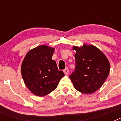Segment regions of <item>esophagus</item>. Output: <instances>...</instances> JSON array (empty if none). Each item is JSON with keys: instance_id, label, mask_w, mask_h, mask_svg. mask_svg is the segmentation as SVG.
<instances>
[{"instance_id": "obj_1", "label": "esophagus", "mask_w": 121, "mask_h": 121, "mask_svg": "<svg viewBox=\"0 0 121 121\" xmlns=\"http://www.w3.org/2000/svg\"><path fill=\"white\" fill-rule=\"evenodd\" d=\"M64 72L65 74H68V73H69V69L68 68H66L65 70H64Z\"/></svg>"}]
</instances>
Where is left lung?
Returning a JSON list of instances; mask_svg holds the SVG:
<instances>
[{
  "label": "left lung",
  "instance_id": "left-lung-1",
  "mask_svg": "<svg viewBox=\"0 0 121 121\" xmlns=\"http://www.w3.org/2000/svg\"><path fill=\"white\" fill-rule=\"evenodd\" d=\"M73 50L75 70L69 77L76 90L82 93H93L101 87L108 76V60L94 45L73 47Z\"/></svg>",
  "mask_w": 121,
  "mask_h": 121
}]
</instances>
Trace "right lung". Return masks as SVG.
Wrapping results in <instances>:
<instances>
[{"label": "right lung", "instance_id": "obj_1", "mask_svg": "<svg viewBox=\"0 0 121 121\" xmlns=\"http://www.w3.org/2000/svg\"><path fill=\"white\" fill-rule=\"evenodd\" d=\"M54 51L53 48L39 46L28 51L22 62L21 72L25 84L36 96H44L52 92L65 75L52 60Z\"/></svg>", "mask_w": 121, "mask_h": 121}]
</instances>
